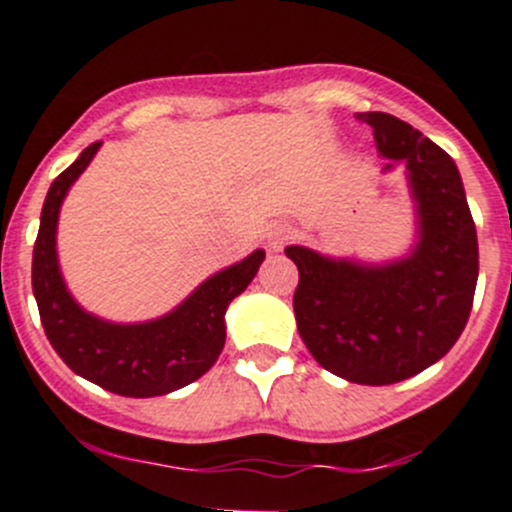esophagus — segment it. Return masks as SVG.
Instances as JSON below:
<instances>
[{
  "label": "esophagus",
  "mask_w": 512,
  "mask_h": 512,
  "mask_svg": "<svg viewBox=\"0 0 512 512\" xmlns=\"http://www.w3.org/2000/svg\"><path fill=\"white\" fill-rule=\"evenodd\" d=\"M288 240H290L288 224H275V227L267 232V247H270V252H280L285 245H288Z\"/></svg>",
  "instance_id": "esophagus-1"
}]
</instances>
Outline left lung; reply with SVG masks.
Wrapping results in <instances>:
<instances>
[{"label": "left lung", "mask_w": 512, "mask_h": 512, "mask_svg": "<svg viewBox=\"0 0 512 512\" xmlns=\"http://www.w3.org/2000/svg\"><path fill=\"white\" fill-rule=\"evenodd\" d=\"M374 128L384 171L404 166L417 240L404 257L361 262L285 247L298 265V333L313 358L353 384L386 386L437 364L465 331L477 285V232L450 154L389 113Z\"/></svg>", "instance_id": "left-lung-1"}]
</instances>
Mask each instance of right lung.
Segmentation results:
<instances>
[{
    "label": "right lung",
    "instance_id": "add662e5",
    "mask_svg": "<svg viewBox=\"0 0 512 512\" xmlns=\"http://www.w3.org/2000/svg\"><path fill=\"white\" fill-rule=\"evenodd\" d=\"M100 146L103 141L90 143L47 191L32 252V293L47 341L75 374L133 399L164 396L212 369L227 338L224 313L252 283L265 250L214 272L174 310L154 321L113 323L88 313L62 280L57 219L70 186L88 169Z\"/></svg>",
    "mask_w": 512,
    "mask_h": 512
}]
</instances>
